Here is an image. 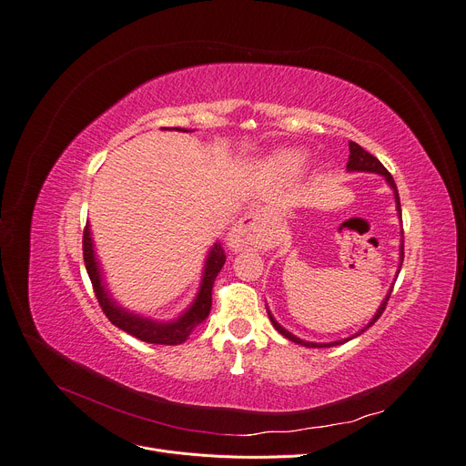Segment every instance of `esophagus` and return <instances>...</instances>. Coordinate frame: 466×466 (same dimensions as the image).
Returning a JSON list of instances; mask_svg holds the SVG:
<instances>
[{
  "label": "esophagus",
  "mask_w": 466,
  "mask_h": 466,
  "mask_svg": "<svg viewBox=\"0 0 466 466\" xmlns=\"http://www.w3.org/2000/svg\"><path fill=\"white\" fill-rule=\"evenodd\" d=\"M270 213L260 208L246 213L239 220L234 222L227 236V246L232 251H241L248 248L262 249L268 244V232H270Z\"/></svg>",
  "instance_id": "esophagus-1"
}]
</instances>
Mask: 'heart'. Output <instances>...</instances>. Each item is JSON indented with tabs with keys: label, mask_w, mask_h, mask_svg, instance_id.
<instances>
[{
	"label": "heart",
	"mask_w": 466,
	"mask_h": 466,
	"mask_svg": "<svg viewBox=\"0 0 466 466\" xmlns=\"http://www.w3.org/2000/svg\"><path fill=\"white\" fill-rule=\"evenodd\" d=\"M309 154L300 148H279L265 159V171L276 178H297L309 167Z\"/></svg>",
	"instance_id": "1"
}]
</instances>
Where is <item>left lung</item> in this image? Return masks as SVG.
<instances>
[{"mask_svg": "<svg viewBox=\"0 0 466 466\" xmlns=\"http://www.w3.org/2000/svg\"><path fill=\"white\" fill-rule=\"evenodd\" d=\"M349 148H350V156H349V164H347V171L349 173H375V175H380V177H384V180H387V185L392 188V192H394V199H396V211H398V217L401 218V209H400V196H398V188H396V183H394V178H392V175L384 169V166L380 164V161L375 157V156H371L368 150H363L360 145H356V143H349ZM401 262H403V230H401V238H400V267H398V272H400V268H401ZM390 293H392V286H390V289H389V293L384 295V299H382V302L379 305V309H377V312H375V316L368 321V326H363L360 331H356L354 335H350V337H347V339H339V340H333V342H312V340H305V339H299L297 335H293L291 331H288L286 328L283 326H279V323L276 321V318L272 316V312H270V309L267 307V312H268V318H270V321H272V326L276 328V331L278 333H281L283 337L286 339H289V340H293V342H297V345H302V347H309V349H328V347H337V345H342V342H347V340H350V339H354V337H358V335H361L363 331L366 329H370L373 323L380 318V314L384 312V309H387V302H389V299H390Z\"/></svg>", "mask_w": 466, "mask_h": 466, "instance_id": "obj_1", "label": "left lung"}]
</instances>
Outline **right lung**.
<instances>
[{
    "label": "right lung",
    "mask_w": 466,
    "mask_h": 466,
    "mask_svg": "<svg viewBox=\"0 0 466 466\" xmlns=\"http://www.w3.org/2000/svg\"><path fill=\"white\" fill-rule=\"evenodd\" d=\"M161 129H177L183 133L190 131L183 127H161ZM84 260H86V270L93 283L95 295L98 299V305L116 328L140 340L152 342V345H180V342H185L190 337V333L199 326V323H204L208 319L211 310L213 283L222 265H225L227 257L220 244H213L209 248L194 300L187 307V310H183L173 319H154L150 316L137 314L119 305L108 289L103 265H100V260L95 253V241H93L89 222L84 230Z\"/></svg>",
    "instance_id": "right-lung-1"
}]
</instances>
